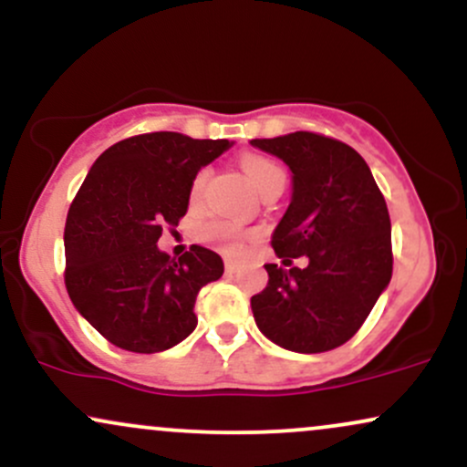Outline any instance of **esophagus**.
I'll return each instance as SVG.
<instances>
[{
  "instance_id": "obj_1",
  "label": "esophagus",
  "mask_w": 467,
  "mask_h": 467,
  "mask_svg": "<svg viewBox=\"0 0 467 467\" xmlns=\"http://www.w3.org/2000/svg\"><path fill=\"white\" fill-rule=\"evenodd\" d=\"M223 265H226V272H230V275L239 270V264L234 259H226V261H223Z\"/></svg>"
}]
</instances>
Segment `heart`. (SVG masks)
<instances>
[{
    "label": "heart",
    "instance_id": "b5f03b06",
    "mask_svg": "<svg viewBox=\"0 0 467 467\" xmlns=\"http://www.w3.org/2000/svg\"><path fill=\"white\" fill-rule=\"evenodd\" d=\"M241 169H244L245 178H248L250 184L254 186L256 192L264 189V186L270 184V182H275L278 178H285L281 171V166H276L272 160L259 158V155H245V158L241 160ZM206 178H208L206 171H200V173L195 175V180H192V186H191V200L192 202L202 195V189H203V184H206ZM202 237L206 241H211V244H215L217 248L226 252V254H244V250H245V237L239 233L237 226H233V223H228V222L208 223V226L202 230Z\"/></svg>",
    "mask_w": 467,
    "mask_h": 467
}]
</instances>
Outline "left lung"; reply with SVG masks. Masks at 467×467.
<instances>
[{
  "label": "left lung",
  "instance_id": "1",
  "mask_svg": "<svg viewBox=\"0 0 467 467\" xmlns=\"http://www.w3.org/2000/svg\"><path fill=\"white\" fill-rule=\"evenodd\" d=\"M252 147L292 171V197L272 233L283 264H267V285L250 298L267 340L296 353L345 345L360 329L393 275L390 219L371 169L349 144L296 131Z\"/></svg>",
  "mask_w": 467,
  "mask_h": 467
}]
</instances>
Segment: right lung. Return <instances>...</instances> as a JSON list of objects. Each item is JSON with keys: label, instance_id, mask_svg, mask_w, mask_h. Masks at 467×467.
Listing matches in <instances>:
<instances>
[{"label": "right lung", "instance_id": "1", "mask_svg": "<svg viewBox=\"0 0 467 467\" xmlns=\"http://www.w3.org/2000/svg\"><path fill=\"white\" fill-rule=\"evenodd\" d=\"M230 147L155 131L116 142L89 169L63 234L66 287L77 312L111 345L158 353L197 327V294L223 275L222 256L191 245L175 261L158 239L186 215L195 175Z\"/></svg>", "mask_w": 467, "mask_h": 467}]
</instances>
